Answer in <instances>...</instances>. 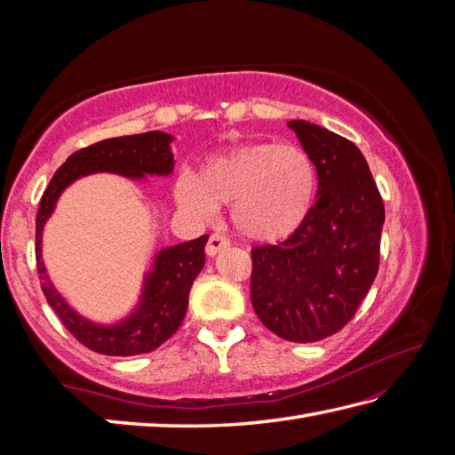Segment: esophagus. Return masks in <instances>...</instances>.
Returning <instances> with one entry per match:
<instances>
[{
	"instance_id": "obj_1",
	"label": "esophagus",
	"mask_w": 455,
	"mask_h": 455,
	"mask_svg": "<svg viewBox=\"0 0 455 455\" xmlns=\"http://www.w3.org/2000/svg\"><path fill=\"white\" fill-rule=\"evenodd\" d=\"M227 246H230V240H228L225 235L212 233V235L209 236V243H207L205 252H207V256H217V254L220 252V250H225Z\"/></svg>"
}]
</instances>
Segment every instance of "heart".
Returning a JSON list of instances; mask_svg holds the SVG:
<instances>
[{"label":"heart","instance_id":"obj_1","mask_svg":"<svg viewBox=\"0 0 455 455\" xmlns=\"http://www.w3.org/2000/svg\"><path fill=\"white\" fill-rule=\"evenodd\" d=\"M176 201L193 215L209 217L230 205L238 233L256 243H277L303 225L316 193V170L293 144L246 142L212 154L197 176L181 173Z\"/></svg>","mask_w":455,"mask_h":455}]
</instances>
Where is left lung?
I'll use <instances>...</instances> for the list:
<instances>
[{
	"mask_svg": "<svg viewBox=\"0 0 455 455\" xmlns=\"http://www.w3.org/2000/svg\"><path fill=\"white\" fill-rule=\"evenodd\" d=\"M318 176L316 203L279 244L252 248L250 297L259 321L289 342H316L352 321L379 269L381 193L352 140L289 121Z\"/></svg>",
	"mask_w": 455,
	"mask_h": 455,
	"instance_id": "left-lung-1",
	"label": "left lung"
}]
</instances>
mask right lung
I'll return each mask as SVG.
<instances>
[{
	"mask_svg": "<svg viewBox=\"0 0 455 455\" xmlns=\"http://www.w3.org/2000/svg\"><path fill=\"white\" fill-rule=\"evenodd\" d=\"M172 137L166 132L150 131L131 137H117L95 142L74 152L56 170L51 183L43 193L36 212V269L41 274V289L48 305L60 318L62 324L90 350L105 355H139L156 350L178 331L188 311V297L193 279L205 266L207 235L189 243L170 246L156 256L152 272L144 282L140 305L123 323L113 326L95 324L80 316L64 299L58 295L51 279L44 274L41 244L43 227L52 215L60 193L74 180L95 172H113L127 178H142L144 173L168 176L173 170V154L170 150Z\"/></svg>",
	"mask_w": 455,
	"mask_h": 455,
	"instance_id": "right-lung-1",
	"label": "right lung"
}]
</instances>
